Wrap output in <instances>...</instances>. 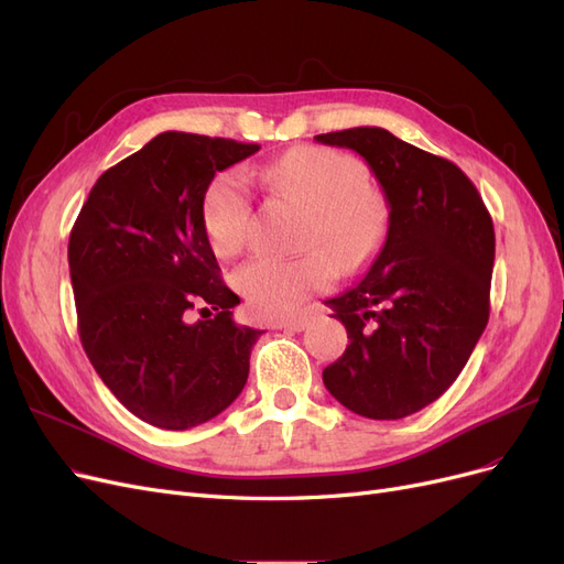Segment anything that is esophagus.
<instances>
[{
  "label": "esophagus",
  "mask_w": 564,
  "mask_h": 564,
  "mask_svg": "<svg viewBox=\"0 0 564 564\" xmlns=\"http://www.w3.org/2000/svg\"><path fill=\"white\" fill-rule=\"evenodd\" d=\"M272 327H275V329H289V332H303L305 327H308V317L299 315V317H292V319H282V322L272 324Z\"/></svg>",
  "instance_id": "1"
}]
</instances>
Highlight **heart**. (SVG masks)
<instances>
[{
    "label": "heart",
    "mask_w": 564,
    "mask_h": 564,
    "mask_svg": "<svg viewBox=\"0 0 564 564\" xmlns=\"http://www.w3.org/2000/svg\"><path fill=\"white\" fill-rule=\"evenodd\" d=\"M272 193L311 207L303 247L294 259L256 256L235 272V289L261 317H286L301 303L329 289L338 265L355 272L373 261L386 242L390 209L367 185V166L346 152L294 148L263 166ZM202 228L220 259H232L249 240L251 195L242 174L220 172L202 197Z\"/></svg>",
    "instance_id": "1"
}]
</instances>
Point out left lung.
Here are the masks:
<instances>
[{"mask_svg": "<svg viewBox=\"0 0 564 564\" xmlns=\"http://www.w3.org/2000/svg\"><path fill=\"white\" fill-rule=\"evenodd\" d=\"M362 155L390 207L367 275L327 301L350 344L322 371L350 412L395 421L435 402L466 367L489 319L494 224L460 169L379 127L319 133Z\"/></svg>", "mask_w": 564, "mask_h": 564, "instance_id": "8db88e82", "label": "left lung"}]
</instances>
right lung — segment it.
<instances>
[{"instance_id": "add662e5", "label": "right lung", "mask_w": 564, "mask_h": 564, "mask_svg": "<svg viewBox=\"0 0 564 564\" xmlns=\"http://www.w3.org/2000/svg\"><path fill=\"white\" fill-rule=\"evenodd\" d=\"M259 148L164 131L96 181L73 226L84 352L112 395L158 429L218 416L247 383L261 332L232 319L240 296L220 280L202 197L216 172ZM193 312L208 317L191 323Z\"/></svg>"}]
</instances>
